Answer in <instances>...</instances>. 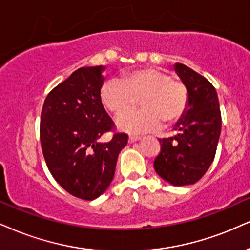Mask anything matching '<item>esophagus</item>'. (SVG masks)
I'll return each mask as SVG.
<instances>
[{"label":"esophagus","mask_w":250,"mask_h":250,"mask_svg":"<svg viewBox=\"0 0 250 250\" xmlns=\"http://www.w3.org/2000/svg\"><path fill=\"white\" fill-rule=\"evenodd\" d=\"M141 138L137 137V135H130V138H128V143H135V141H138Z\"/></svg>","instance_id":"1"}]
</instances>
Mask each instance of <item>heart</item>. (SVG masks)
Instances as JSON below:
<instances>
[{"mask_svg": "<svg viewBox=\"0 0 250 250\" xmlns=\"http://www.w3.org/2000/svg\"><path fill=\"white\" fill-rule=\"evenodd\" d=\"M139 100L143 109L130 111L117 122L122 131L147 133L159 130L163 120L177 122L188 109L189 94L183 82L159 68L133 70L102 85V103L115 116L131 110Z\"/></svg>", "mask_w": 250, "mask_h": 250, "instance_id": "1", "label": "heart"}]
</instances>
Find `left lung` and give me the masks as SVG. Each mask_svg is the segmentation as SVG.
<instances>
[{"label":"left lung","instance_id":"8db88e82","mask_svg":"<svg viewBox=\"0 0 250 250\" xmlns=\"http://www.w3.org/2000/svg\"><path fill=\"white\" fill-rule=\"evenodd\" d=\"M177 75L186 84L189 103L177 123V134L159 139L161 152L154 169L172 186H189L205 175L217 152L221 131V112L212 83L186 64L176 63Z\"/></svg>","mask_w":250,"mask_h":250}]
</instances>
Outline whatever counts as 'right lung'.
<instances>
[{
    "label": "right lung",
    "instance_id": "obj_1",
    "mask_svg": "<svg viewBox=\"0 0 250 250\" xmlns=\"http://www.w3.org/2000/svg\"><path fill=\"white\" fill-rule=\"evenodd\" d=\"M102 66L82 67L45 98L40 116V144L48 170L67 192L92 200L110 186L118 155L128 135L116 125L101 101ZM113 131L109 143H100Z\"/></svg>",
    "mask_w": 250,
    "mask_h": 250
}]
</instances>
